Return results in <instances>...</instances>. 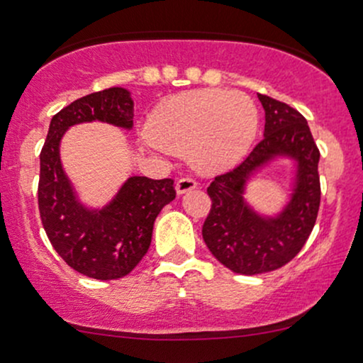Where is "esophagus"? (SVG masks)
I'll use <instances>...</instances> for the list:
<instances>
[{
	"label": "esophagus",
	"mask_w": 363,
	"mask_h": 363,
	"mask_svg": "<svg viewBox=\"0 0 363 363\" xmlns=\"http://www.w3.org/2000/svg\"><path fill=\"white\" fill-rule=\"evenodd\" d=\"M196 186H198V182L193 177H181L176 182V191L179 194H184L187 191H193Z\"/></svg>",
	"instance_id": "1"
}]
</instances>
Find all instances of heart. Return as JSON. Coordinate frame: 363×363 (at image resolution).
<instances>
[{"label":"heart","mask_w":363,"mask_h":363,"mask_svg":"<svg viewBox=\"0 0 363 363\" xmlns=\"http://www.w3.org/2000/svg\"><path fill=\"white\" fill-rule=\"evenodd\" d=\"M257 123L256 104L242 91L201 89L165 99L148 131L160 148L186 155L203 172H216L247 153Z\"/></svg>","instance_id":"heart-1"}]
</instances>
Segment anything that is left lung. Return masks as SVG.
I'll return each mask as SVG.
<instances>
[{
	"instance_id": "1",
	"label": "left lung",
	"mask_w": 363,
	"mask_h": 363,
	"mask_svg": "<svg viewBox=\"0 0 363 363\" xmlns=\"http://www.w3.org/2000/svg\"><path fill=\"white\" fill-rule=\"evenodd\" d=\"M264 107V138L228 172L208 186L211 208L203 223V239L225 268L259 274L281 268L309 239L320 205L319 148L303 116L289 104L257 94ZM277 155L298 160V181L291 203L274 219H262L243 201L247 177Z\"/></svg>"
}]
</instances>
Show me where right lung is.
<instances>
[{
    "instance_id": "1",
    "label": "right lung",
    "mask_w": 363,
    "mask_h": 363,
    "mask_svg": "<svg viewBox=\"0 0 363 363\" xmlns=\"http://www.w3.org/2000/svg\"><path fill=\"white\" fill-rule=\"evenodd\" d=\"M89 121L131 128L129 91L121 86L94 91L51 119L40 150L39 213L52 247L66 264L95 280H118L131 273L147 254L157 215L176 198V189L172 179L135 176L104 210L80 205L62 172L60 141L69 126Z\"/></svg>"
}]
</instances>
